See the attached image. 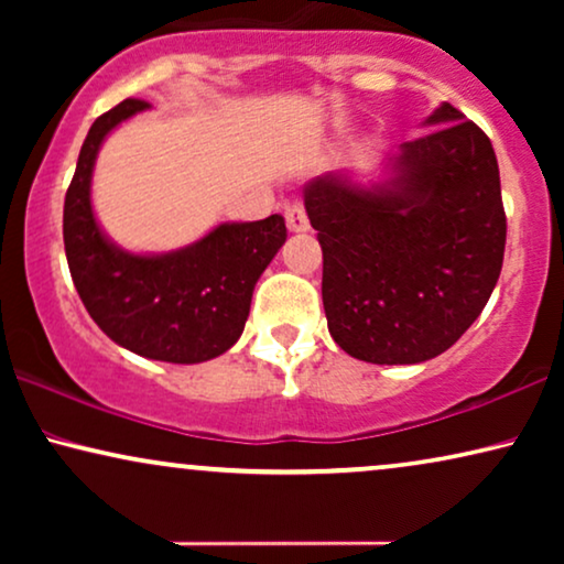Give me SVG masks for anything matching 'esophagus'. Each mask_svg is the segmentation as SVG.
Listing matches in <instances>:
<instances>
[{"label":"esophagus","instance_id":"esophagus-1","mask_svg":"<svg viewBox=\"0 0 564 564\" xmlns=\"http://www.w3.org/2000/svg\"><path fill=\"white\" fill-rule=\"evenodd\" d=\"M284 220H288L290 234H305V230L311 228V223H307V215L300 205L288 207V210H284Z\"/></svg>","mask_w":564,"mask_h":564}]
</instances>
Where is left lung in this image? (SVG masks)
<instances>
[{"label":"left lung","instance_id":"obj_1","mask_svg":"<svg viewBox=\"0 0 564 564\" xmlns=\"http://www.w3.org/2000/svg\"><path fill=\"white\" fill-rule=\"evenodd\" d=\"M431 133L400 145L382 180L321 174L303 187L323 249L334 341L372 365H419L449 349L496 288L506 213L490 138L442 102Z\"/></svg>","mask_w":564,"mask_h":564}]
</instances>
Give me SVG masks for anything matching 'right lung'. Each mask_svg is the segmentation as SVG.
Here are the masks:
<instances>
[{"mask_svg":"<svg viewBox=\"0 0 564 564\" xmlns=\"http://www.w3.org/2000/svg\"><path fill=\"white\" fill-rule=\"evenodd\" d=\"M126 99L99 115L79 151L64 203V246L74 288L91 321L138 357L199 365L243 334L259 276L282 249V215L220 223L199 241L166 253H133L105 236L91 210L99 145L120 122L149 110Z\"/></svg>","mask_w":564,"mask_h":564,"instance_id":"obj_1","label":"right lung"}]
</instances>
